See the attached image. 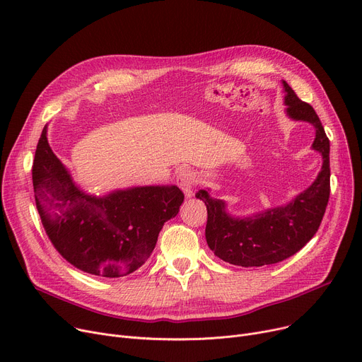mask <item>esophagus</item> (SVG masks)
I'll return each instance as SVG.
<instances>
[{"label": "esophagus", "instance_id": "esophagus-1", "mask_svg": "<svg viewBox=\"0 0 362 362\" xmlns=\"http://www.w3.org/2000/svg\"><path fill=\"white\" fill-rule=\"evenodd\" d=\"M176 182H177L179 187L182 189V191L185 192V195L187 198H191L194 195V187H195V185L198 182L194 171L187 170V168H182L179 173H177V176H176Z\"/></svg>", "mask_w": 362, "mask_h": 362}]
</instances>
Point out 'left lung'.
Returning a JSON list of instances; mask_svg holds the SVG:
<instances>
[{"mask_svg":"<svg viewBox=\"0 0 362 362\" xmlns=\"http://www.w3.org/2000/svg\"><path fill=\"white\" fill-rule=\"evenodd\" d=\"M286 114L296 122L315 127L313 149L322 156L317 179L289 204L269 208L250 217H233L226 211V202L210 197V189H201L197 198L206 205L205 239L220 259L240 267H261L276 264L296 254L317 233L330 197V141L314 108L298 98L283 81Z\"/></svg>","mask_w":362,"mask_h":362,"instance_id":"8db88e82","label":"left lung"}]
</instances>
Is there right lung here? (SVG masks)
Wrapping results in <instances>:
<instances>
[{"mask_svg": "<svg viewBox=\"0 0 362 362\" xmlns=\"http://www.w3.org/2000/svg\"><path fill=\"white\" fill-rule=\"evenodd\" d=\"M33 192L44 229L60 255L98 277H123L149 258L167 220L177 216L183 192L171 186H135L104 197L76 185L47 139L37 142Z\"/></svg>", "mask_w": 362, "mask_h": 362, "instance_id": "right-lung-1", "label": "right lung"}]
</instances>
